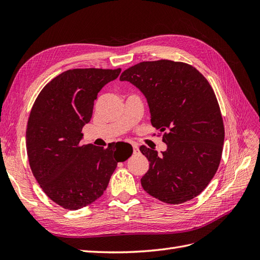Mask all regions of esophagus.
Instances as JSON below:
<instances>
[{
	"instance_id": "obj_1",
	"label": "esophagus",
	"mask_w": 260,
	"mask_h": 260,
	"mask_svg": "<svg viewBox=\"0 0 260 260\" xmlns=\"http://www.w3.org/2000/svg\"><path fill=\"white\" fill-rule=\"evenodd\" d=\"M132 148H133V153H135V154L139 153V147H138V145L132 144Z\"/></svg>"
}]
</instances>
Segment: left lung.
I'll return each instance as SVG.
<instances>
[{"instance_id": "1", "label": "left lung", "mask_w": 260, "mask_h": 260, "mask_svg": "<svg viewBox=\"0 0 260 260\" xmlns=\"http://www.w3.org/2000/svg\"><path fill=\"white\" fill-rule=\"evenodd\" d=\"M120 80L144 94L152 125L167 144L162 155L140 147L149 161L141 184L164 203L193 200L214 178L222 155L223 120L211 85L195 67L168 59L139 62Z\"/></svg>"}]
</instances>
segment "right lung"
<instances>
[{
  "instance_id": "add662e5",
  "label": "right lung",
  "mask_w": 260,
  "mask_h": 260,
  "mask_svg": "<svg viewBox=\"0 0 260 260\" xmlns=\"http://www.w3.org/2000/svg\"><path fill=\"white\" fill-rule=\"evenodd\" d=\"M121 68H76L55 77L39 93L26 131L31 171L43 192L60 207L77 210L103 195L117 164L132 146L83 145L82 128L91 120L94 100ZM127 149L123 151V145Z\"/></svg>"
}]
</instances>
